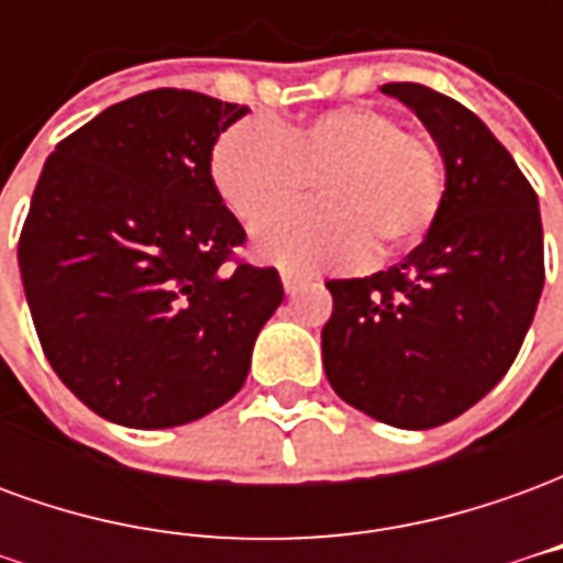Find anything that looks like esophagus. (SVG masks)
<instances>
[{"label": "esophagus", "instance_id": "esophagus-1", "mask_svg": "<svg viewBox=\"0 0 563 563\" xmlns=\"http://www.w3.org/2000/svg\"><path fill=\"white\" fill-rule=\"evenodd\" d=\"M280 280H283V289H286L289 295H295L298 289H301V286H307V283H310L305 274H298V271H289V268L280 271Z\"/></svg>", "mask_w": 563, "mask_h": 563}]
</instances>
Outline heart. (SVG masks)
<instances>
[{
    "instance_id": "heart-1",
    "label": "heart",
    "mask_w": 563,
    "mask_h": 563,
    "mask_svg": "<svg viewBox=\"0 0 563 563\" xmlns=\"http://www.w3.org/2000/svg\"><path fill=\"white\" fill-rule=\"evenodd\" d=\"M210 177L238 220L292 208L313 177L322 201L271 220L256 253L289 268L353 265L419 241L443 205V156L377 104H338L289 126L241 120L210 150Z\"/></svg>"
}]
</instances>
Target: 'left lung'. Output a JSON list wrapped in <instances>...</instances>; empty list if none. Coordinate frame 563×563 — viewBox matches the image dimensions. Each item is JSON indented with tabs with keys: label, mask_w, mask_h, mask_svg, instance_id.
I'll return each mask as SVG.
<instances>
[{
	"label": "left lung",
	"mask_w": 563,
	"mask_h": 563,
	"mask_svg": "<svg viewBox=\"0 0 563 563\" xmlns=\"http://www.w3.org/2000/svg\"><path fill=\"white\" fill-rule=\"evenodd\" d=\"M440 144L446 192L410 256L329 280L322 365L355 410L395 428H434L495 389L543 292L537 192L479 117L422 84H383Z\"/></svg>",
	"instance_id": "1"
}]
</instances>
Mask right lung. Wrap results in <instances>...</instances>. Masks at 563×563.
I'll return each instance as SVG.
<instances>
[{
  "instance_id": "obj_1",
  "label": "right lung",
  "mask_w": 563,
  "mask_h": 563,
  "mask_svg": "<svg viewBox=\"0 0 563 563\" xmlns=\"http://www.w3.org/2000/svg\"><path fill=\"white\" fill-rule=\"evenodd\" d=\"M244 104L141 92L56 144L20 229L35 334L92 413L129 428L208 416L244 386L277 268L234 250L246 232L210 177Z\"/></svg>"
}]
</instances>
